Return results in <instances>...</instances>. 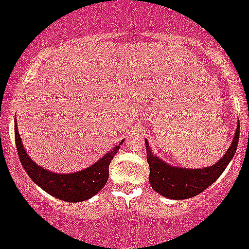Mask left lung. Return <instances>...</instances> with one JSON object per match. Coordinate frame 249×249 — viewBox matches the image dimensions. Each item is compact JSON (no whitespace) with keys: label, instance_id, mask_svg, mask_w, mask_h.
<instances>
[{"label":"left lung","instance_id":"left-lung-1","mask_svg":"<svg viewBox=\"0 0 249 249\" xmlns=\"http://www.w3.org/2000/svg\"><path fill=\"white\" fill-rule=\"evenodd\" d=\"M240 139V125L236 129L235 139L232 140L229 151L223 158L213 166L204 169L174 168L154 157L148 143L146 142L147 161L149 165V183L152 189L159 195L171 199H186L197 196L218 180L223 174L237 149Z\"/></svg>","mask_w":249,"mask_h":249}]
</instances>
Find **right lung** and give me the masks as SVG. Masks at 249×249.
<instances>
[{
  "mask_svg": "<svg viewBox=\"0 0 249 249\" xmlns=\"http://www.w3.org/2000/svg\"><path fill=\"white\" fill-rule=\"evenodd\" d=\"M14 136L20 163L31 180L51 196L66 202H83L98 194L108 180V168L110 161L120 148V146L114 147L101 160L85 170L73 174H55L41 168L29 158L19 137L17 122L14 123ZM123 142L124 140L120 144Z\"/></svg>",
  "mask_w": 249,
  "mask_h": 249,
  "instance_id": "obj_1",
  "label": "right lung"
}]
</instances>
